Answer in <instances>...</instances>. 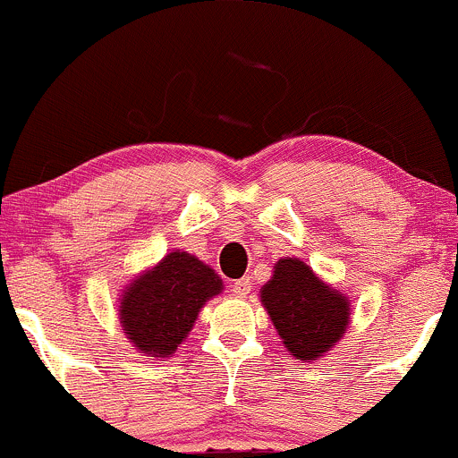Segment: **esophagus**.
Here are the masks:
<instances>
[{
	"instance_id": "1",
	"label": "esophagus",
	"mask_w": 458,
	"mask_h": 458,
	"mask_svg": "<svg viewBox=\"0 0 458 458\" xmlns=\"http://www.w3.org/2000/svg\"><path fill=\"white\" fill-rule=\"evenodd\" d=\"M249 291H251V282H249V277H242V280H235L233 284H231V293L238 295V298H247Z\"/></svg>"
}]
</instances>
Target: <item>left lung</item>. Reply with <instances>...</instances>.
Masks as SVG:
<instances>
[{
  "label": "left lung",
  "instance_id": "left-lung-1",
  "mask_svg": "<svg viewBox=\"0 0 458 458\" xmlns=\"http://www.w3.org/2000/svg\"><path fill=\"white\" fill-rule=\"evenodd\" d=\"M260 301L286 351L301 361H315L346 333L351 301L342 291L319 280L298 258H282L260 289Z\"/></svg>",
  "mask_w": 458,
  "mask_h": 458
}]
</instances>
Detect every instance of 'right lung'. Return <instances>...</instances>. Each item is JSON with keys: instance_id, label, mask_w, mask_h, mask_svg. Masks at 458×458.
Here are the masks:
<instances>
[{"instance_id": "add662e5", "label": "right lung", "mask_w": 458, "mask_h": 458, "mask_svg": "<svg viewBox=\"0 0 458 458\" xmlns=\"http://www.w3.org/2000/svg\"><path fill=\"white\" fill-rule=\"evenodd\" d=\"M223 291V280L191 253H167L125 286L119 319L131 344L148 357H169L194 328L207 300Z\"/></svg>"}]
</instances>
